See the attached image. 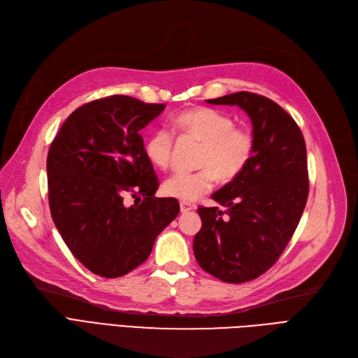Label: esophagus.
Returning a JSON list of instances; mask_svg holds the SVG:
<instances>
[{
  "mask_svg": "<svg viewBox=\"0 0 358 358\" xmlns=\"http://www.w3.org/2000/svg\"><path fill=\"white\" fill-rule=\"evenodd\" d=\"M180 210L182 214H186V213L194 210V205L190 202H180Z\"/></svg>",
  "mask_w": 358,
  "mask_h": 358,
  "instance_id": "obj_1",
  "label": "esophagus"
}]
</instances>
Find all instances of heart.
I'll return each instance as SVG.
<instances>
[{"label": "heart", "instance_id": "heart-1", "mask_svg": "<svg viewBox=\"0 0 358 358\" xmlns=\"http://www.w3.org/2000/svg\"><path fill=\"white\" fill-rule=\"evenodd\" d=\"M176 128L202 143L198 157L199 171L176 172L164 182V193L189 202L208 192L215 177L232 181L244 171L255 153V136L244 126H235L229 114L214 108L196 107L177 114ZM174 138L165 128H157L147 136L144 153L156 168H168Z\"/></svg>", "mask_w": 358, "mask_h": 358}]
</instances>
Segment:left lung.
Instances as JSON below:
<instances>
[{"mask_svg": "<svg viewBox=\"0 0 358 358\" xmlns=\"http://www.w3.org/2000/svg\"><path fill=\"white\" fill-rule=\"evenodd\" d=\"M238 106L252 124L248 166L211 198L224 211L198 208L202 227L193 239L199 266L224 282L257 278L278 260L301 222L308 199L303 135L284 108L251 92L206 99Z\"/></svg>", "mask_w": 358, "mask_h": 358, "instance_id": "left-lung-1", "label": "left lung"}]
</instances>
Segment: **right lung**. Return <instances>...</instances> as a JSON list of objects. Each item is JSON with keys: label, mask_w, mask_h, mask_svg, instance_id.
Wrapping results in <instances>:
<instances>
[{"label": "right lung", "mask_w": 358, "mask_h": 358, "mask_svg": "<svg viewBox=\"0 0 358 358\" xmlns=\"http://www.w3.org/2000/svg\"><path fill=\"white\" fill-rule=\"evenodd\" d=\"M164 110L124 95L92 101L73 111L50 145L53 223L74 257L103 278L144 263L180 213L177 199L155 196L159 181L140 134ZM128 192L143 201L126 207Z\"/></svg>", "instance_id": "right-lung-1"}]
</instances>
